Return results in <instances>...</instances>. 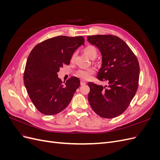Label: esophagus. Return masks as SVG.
<instances>
[{
  "label": "esophagus",
  "instance_id": "esophagus-1",
  "mask_svg": "<svg viewBox=\"0 0 160 160\" xmlns=\"http://www.w3.org/2000/svg\"><path fill=\"white\" fill-rule=\"evenodd\" d=\"M86 84V81L84 80H81V85H84Z\"/></svg>",
  "mask_w": 160,
  "mask_h": 160
}]
</instances>
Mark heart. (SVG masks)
Returning a JSON list of instances; mask_svg holds the SVG:
<instances>
[{
    "label": "heart",
    "mask_w": 160,
    "mask_h": 160,
    "mask_svg": "<svg viewBox=\"0 0 160 160\" xmlns=\"http://www.w3.org/2000/svg\"><path fill=\"white\" fill-rule=\"evenodd\" d=\"M84 52L88 55L90 59H94L98 55V49L93 45H88L84 49ZM76 58V53L74 52L71 57V62H73ZM95 70L93 69H81L77 72V75L84 79H88L94 73Z\"/></svg>",
    "instance_id": "b5f03b06"
}]
</instances>
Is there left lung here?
Instances as JSON below:
<instances>
[{
	"label": "left lung",
	"mask_w": 160,
	"mask_h": 160,
	"mask_svg": "<svg viewBox=\"0 0 160 160\" xmlns=\"http://www.w3.org/2000/svg\"><path fill=\"white\" fill-rule=\"evenodd\" d=\"M88 41L101 52V67L97 77L107 83L102 86L89 82V103L100 117L116 118L126 110L136 93L138 61L126 43L116 36H88Z\"/></svg>",
	"instance_id": "left-lung-1"
}]
</instances>
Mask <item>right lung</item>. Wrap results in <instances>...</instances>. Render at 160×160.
Listing matches in <instances>:
<instances>
[{"mask_svg":"<svg viewBox=\"0 0 160 160\" xmlns=\"http://www.w3.org/2000/svg\"><path fill=\"white\" fill-rule=\"evenodd\" d=\"M84 42L83 37L58 36L38 44L28 55L24 83L32 103L42 114L60 113L79 88L77 77H72L63 84L57 72L63 65H69L72 55Z\"/></svg>","mask_w":160,"mask_h":160,"instance_id":"right-lung-1","label":"right lung"}]
</instances>
